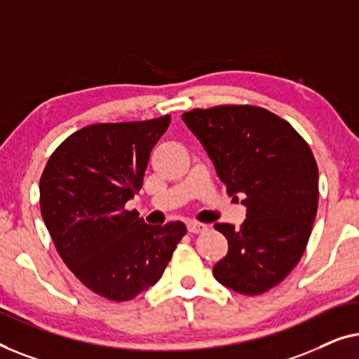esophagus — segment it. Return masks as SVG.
Segmentation results:
<instances>
[{"label":"esophagus","mask_w":359,"mask_h":359,"mask_svg":"<svg viewBox=\"0 0 359 359\" xmlns=\"http://www.w3.org/2000/svg\"><path fill=\"white\" fill-rule=\"evenodd\" d=\"M187 229H189L190 234H201V232L208 229V226L203 223H198V221H190V223L187 224Z\"/></svg>","instance_id":"34e87169"}]
</instances>
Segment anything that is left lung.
Returning a JSON list of instances; mask_svg holds the SVG:
<instances>
[{"mask_svg": "<svg viewBox=\"0 0 359 359\" xmlns=\"http://www.w3.org/2000/svg\"><path fill=\"white\" fill-rule=\"evenodd\" d=\"M182 118L228 195L247 206L239 229L215 224L229 244L215 278L241 294H262L291 273L309 242L319 205L314 154L286 120L255 105L194 109Z\"/></svg>", "mask_w": 359, "mask_h": 359, "instance_id": "8db88e82", "label": "left lung"}]
</instances>
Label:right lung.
<instances>
[{
  "instance_id": "add662e5",
  "label": "right lung",
  "mask_w": 359,
  "mask_h": 359,
  "mask_svg": "<svg viewBox=\"0 0 359 359\" xmlns=\"http://www.w3.org/2000/svg\"><path fill=\"white\" fill-rule=\"evenodd\" d=\"M170 115L95 123L69 135L40 177V211L58 255L95 294L130 301L163 276L184 223L149 226L125 210Z\"/></svg>"
}]
</instances>
